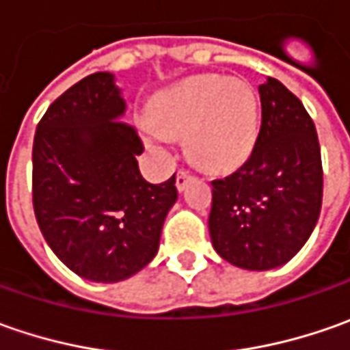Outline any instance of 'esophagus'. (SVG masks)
Listing matches in <instances>:
<instances>
[{
    "label": "esophagus",
    "mask_w": 350,
    "mask_h": 350,
    "mask_svg": "<svg viewBox=\"0 0 350 350\" xmlns=\"http://www.w3.org/2000/svg\"><path fill=\"white\" fill-rule=\"evenodd\" d=\"M193 179V175L189 173V171H185V169H179L177 171V177H175V185H177V189L183 191L185 187H187V183Z\"/></svg>",
    "instance_id": "esophagus-1"
}]
</instances>
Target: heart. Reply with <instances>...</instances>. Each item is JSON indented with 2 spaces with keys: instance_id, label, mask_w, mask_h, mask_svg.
<instances>
[{
  "instance_id": "1",
  "label": "heart",
  "mask_w": 350,
  "mask_h": 350,
  "mask_svg": "<svg viewBox=\"0 0 350 350\" xmlns=\"http://www.w3.org/2000/svg\"><path fill=\"white\" fill-rule=\"evenodd\" d=\"M153 128L146 142L161 148L167 136H187L189 154L206 169H232L253 150L259 101L243 79L195 75L159 93L150 105Z\"/></svg>"
}]
</instances>
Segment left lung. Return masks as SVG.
I'll return each instance as SVG.
<instances>
[{"mask_svg": "<svg viewBox=\"0 0 350 350\" xmlns=\"http://www.w3.org/2000/svg\"><path fill=\"white\" fill-rule=\"evenodd\" d=\"M261 128L247 161L212 181L208 230L218 255L269 271L288 262L316 228L323 167L316 124L278 79L259 85Z\"/></svg>", "mask_w": 350, "mask_h": 350, "instance_id": "8db88e82", "label": "left lung"}]
</instances>
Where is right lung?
Returning a JSON list of instances; mask_svg holds the SVG:
<instances>
[{"label":"right lung","instance_id":"obj_1","mask_svg":"<svg viewBox=\"0 0 350 350\" xmlns=\"http://www.w3.org/2000/svg\"><path fill=\"white\" fill-rule=\"evenodd\" d=\"M115 75L99 72L64 91L40 118L33 144V208L50 249L75 275L118 282L159 247L177 200L175 175L142 177L138 130L122 120Z\"/></svg>","mask_w":350,"mask_h":350}]
</instances>
